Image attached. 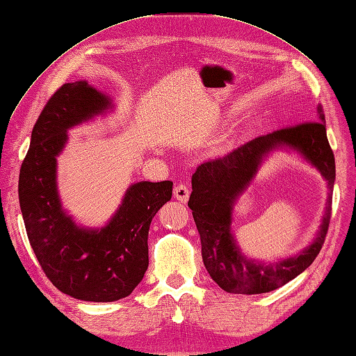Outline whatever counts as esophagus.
Instances as JSON below:
<instances>
[{"instance_id":"1","label":"esophagus","mask_w":356,"mask_h":356,"mask_svg":"<svg viewBox=\"0 0 356 356\" xmlns=\"http://www.w3.org/2000/svg\"><path fill=\"white\" fill-rule=\"evenodd\" d=\"M174 197L181 203H186L190 197V188L184 184H178V186L174 188Z\"/></svg>"}]
</instances>
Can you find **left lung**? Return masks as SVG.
Listing matches in <instances>:
<instances>
[{
    "mask_svg": "<svg viewBox=\"0 0 356 356\" xmlns=\"http://www.w3.org/2000/svg\"><path fill=\"white\" fill-rule=\"evenodd\" d=\"M283 145L300 151L321 170L330 184L331 194L321 231L312 245L293 258L266 266L248 261L237 248L230 232L232 210L266 153ZM334 178V154L327 140L321 105L317 108V121L260 136L222 158L202 163L193 174L188 207L200 234L202 255L210 277L229 293L255 295L275 291L301 275L316 260L329 231Z\"/></svg>",
    "mask_w": 356,
    "mask_h": 356,
    "instance_id": "obj_1",
    "label": "left lung"
}]
</instances>
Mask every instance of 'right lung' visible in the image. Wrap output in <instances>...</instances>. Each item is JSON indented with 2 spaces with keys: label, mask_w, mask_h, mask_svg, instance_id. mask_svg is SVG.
<instances>
[{
  "label": "right lung",
  "mask_w": 356,
  "mask_h": 356,
  "mask_svg": "<svg viewBox=\"0 0 356 356\" xmlns=\"http://www.w3.org/2000/svg\"><path fill=\"white\" fill-rule=\"evenodd\" d=\"M111 106V99L86 81L63 84L33 127L19 177L26 232L42 270L56 289L81 301L112 302L134 291L149 266L152 219L172 197V181L133 184L101 229L76 225L63 210L56 156L67 131Z\"/></svg>",
  "instance_id": "add662e5"
}]
</instances>
